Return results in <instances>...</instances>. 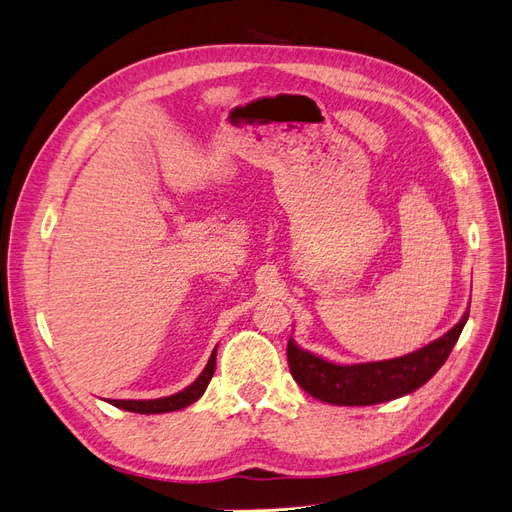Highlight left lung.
<instances>
[{
  "instance_id": "8db88e82",
  "label": "left lung",
  "mask_w": 512,
  "mask_h": 512,
  "mask_svg": "<svg viewBox=\"0 0 512 512\" xmlns=\"http://www.w3.org/2000/svg\"><path fill=\"white\" fill-rule=\"evenodd\" d=\"M470 312L451 331L425 348L389 361L337 365L301 350L288 339V367L305 393L335 406H374L404 397L423 386L444 365L466 327Z\"/></svg>"
}]
</instances>
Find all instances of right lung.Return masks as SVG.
Returning a JSON list of instances; mask_svg holds the SVG:
<instances>
[{
    "mask_svg": "<svg viewBox=\"0 0 512 512\" xmlns=\"http://www.w3.org/2000/svg\"><path fill=\"white\" fill-rule=\"evenodd\" d=\"M215 350H218V346H215ZM215 350L211 352V359H209L207 367L203 369V374H200L190 386H185L183 391H179L175 395H168V397H160V399H111V404L115 408L136 412V414H162V412H175L181 408H188L200 395L205 393L207 384L213 378Z\"/></svg>",
    "mask_w": 512,
    "mask_h": 512,
    "instance_id": "add662e5",
    "label": "right lung"
}]
</instances>
